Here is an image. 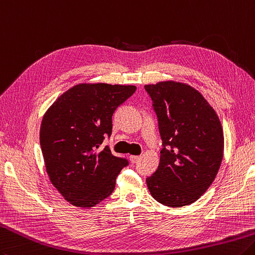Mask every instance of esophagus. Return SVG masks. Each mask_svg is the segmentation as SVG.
Masks as SVG:
<instances>
[{
  "label": "esophagus",
  "instance_id": "esophagus-1",
  "mask_svg": "<svg viewBox=\"0 0 255 255\" xmlns=\"http://www.w3.org/2000/svg\"><path fill=\"white\" fill-rule=\"evenodd\" d=\"M129 159H130V161L132 163H136V162L139 161V159H140V157H139V156H130V157H129Z\"/></svg>",
  "mask_w": 255,
  "mask_h": 255
}]
</instances>
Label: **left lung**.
Here are the masks:
<instances>
[{
    "label": "left lung",
    "mask_w": 255,
    "mask_h": 255,
    "mask_svg": "<svg viewBox=\"0 0 255 255\" xmlns=\"http://www.w3.org/2000/svg\"><path fill=\"white\" fill-rule=\"evenodd\" d=\"M158 118L160 162L146 179L154 200L170 208L197 201L211 186L223 158L221 123L202 95L189 85H146Z\"/></svg>",
    "instance_id": "8db88e82"
}]
</instances>
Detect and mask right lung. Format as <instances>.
<instances>
[{
  "label": "right lung",
  "instance_id": "add662e5",
  "mask_svg": "<svg viewBox=\"0 0 255 255\" xmlns=\"http://www.w3.org/2000/svg\"><path fill=\"white\" fill-rule=\"evenodd\" d=\"M136 92V86L79 84L68 89L45 113L39 142L53 186L79 208H92L111 196L126 158L108 146L115 111Z\"/></svg>",
  "mask_w": 255,
  "mask_h": 255
}]
</instances>
